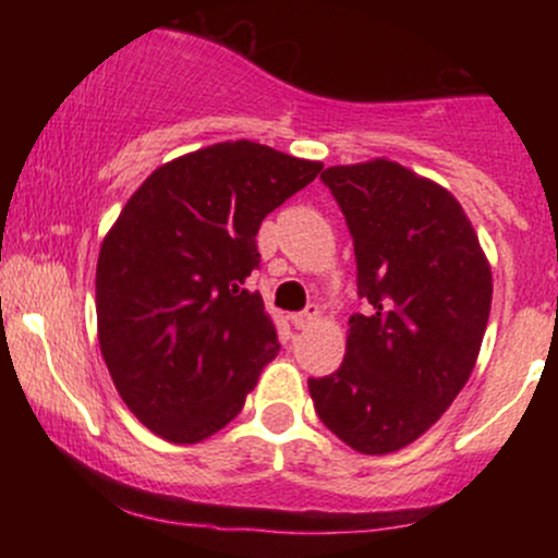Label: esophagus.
<instances>
[{
  "label": "esophagus",
  "instance_id": "obj_1",
  "mask_svg": "<svg viewBox=\"0 0 558 558\" xmlns=\"http://www.w3.org/2000/svg\"><path fill=\"white\" fill-rule=\"evenodd\" d=\"M319 319V310L315 304L306 306L304 312H299V315H293V325H296V330H310L312 325H317Z\"/></svg>",
  "mask_w": 558,
  "mask_h": 558
}]
</instances>
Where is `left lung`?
Returning <instances> with one entry per match:
<instances>
[{
  "instance_id": "left-lung-1",
  "label": "left lung",
  "mask_w": 558,
  "mask_h": 558,
  "mask_svg": "<svg viewBox=\"0 0 558 558\" xmlns=\"http://www.w3.org/2000/svg\"><path fill=\"white\" fill-rule=\"evenodd\" d=\"M354 239L367 315L345 356L310 380L317 417L354 451L383 457L430 430L470 380L490 315L493 275L451 191L386 157L323 172Z\"/></svg>"
}]
</instances>
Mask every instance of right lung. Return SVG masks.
I'll return each mask as SVG.
<instances>
[{
    "instance_id": "right-lung-1",
    "label": "right lung",
    "mask_w": 558,
    "mask_h": 558,
    "mask_svg": "<svg viewBox=\"0 0 558 558\" xmlns=\"http://www.w3.org/2000/svg\"><path fill=\"white\" fill-rule=\"evenodd\" d=\"M319 170L246 138L204 146L151 172L101 241V356L159 438L198 444L222 430L278 356V330L246 278L262 220Z\"/></svg>"
}]
</instances>
